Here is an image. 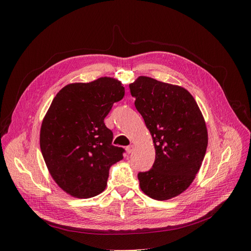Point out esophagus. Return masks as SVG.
<instances>
[{
    "mask_svg": "<svg viewBox=\"0 0 251 251\" xmlns=\"http://www.w3.org/2000/svg\"><path fill=\"white\" fill-rule=\"evenodd\" d=\"M126 150V153H127V154H131L132 151H134V146H133V144H131V146H128Z\"/></svg>",
    "mask_w": 251,
    "mask_h": 251,
    "instance_id": "esophagus-1",
    "label": "esophagus"
}]
</instances>
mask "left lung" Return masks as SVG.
Listing matches in <instances>:
<instances>
[{"instance_id":"obj_1","label":"left lung","mask_w":251,"mask_h":251,"mask_svg":"<svg viewBox=\"0 0 251 251\" xmlns=\"http://www.w3.org/2000/svg\"><path fill=\"white\" fill-rule=\"evenodd\" d=\"M130 91L156 151L151 169L138 174L140 188L151 199H172L191 185L201 168L208 143L203 115L182 87L139 76Z\"/></svg>"}]
</instances>
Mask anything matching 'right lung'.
I'll use <instances>...</instances> for the list:
<instances>
[{"label":"right lung","mask_w":251,"mask_h":251,"mask_svg":"<svg viewBox=\"0 0 251 251\" xmlns=\"http://www.w3.org/2000/svg\"><path fill=\"white\" fill-rule=\"evenodd\" d=\"M124 96L125 88L112 77L70 83L56 94L44 117V160L57 185L75 198L102 193L111 165L124 158L125 150L113 146V133L103 123L113 103Z\"/></svg>","instance_id":"add662e5"}]
</instances>
